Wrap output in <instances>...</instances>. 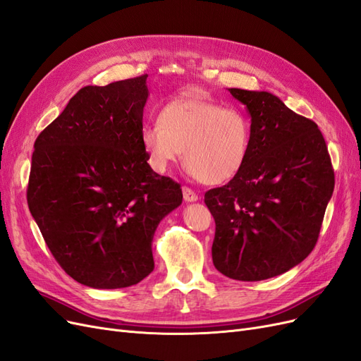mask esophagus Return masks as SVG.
I'll return each instance as SVG.
<instances>
[{"label":"esophagus","instance_id":"esophagus-1","mask_svg":"<svg viewBox=\"0 0 361 361\" xmlns=\"http://www.w3.org/2000/svg\"><path fill=\"white\" fill-rule=\"evenodd\" d=\"M182 192H183V200L185 202H197L199 200V195L195 194L191 188L188 187H183L182 188Z\"/></svg>","mask_w":361,"mask_h":361}]
</instances>
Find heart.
I'll return each mask as SVG.
<instances>
[{"mask_svg": "<svg viewBox=\"0 0 361 361\" xmlns=\"http://www.w3.org/2000/svg\"><path fill=\"white\" fill-rule=\"evenodd\" d=\"M140 141L157 173H166L183 155L190 174L203 183L221 185L243 170L251 128L248 118L235 108L182 96L161 108L158 123L143 125Z\"/></svg>", "mask_w": 361, "mask_h": 361, "instance_id": "obj_1", "label": "heart"}]
</instances>
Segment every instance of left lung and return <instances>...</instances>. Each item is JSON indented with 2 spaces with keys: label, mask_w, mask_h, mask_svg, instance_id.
<instances>
[{
  "label": "left lung",
  "mask_w": 361,
  "mask_h": 361,
  "mask_svg": "<svg viewBox=\"0 0 361 361\" xmlns=\"http://www.w3.org/2000/svg\"><path fill=\"white\" fill-rule=\"evenodd\" d=\"M228 92L247 106L251 143L243 170L204 194L215 220L212 260L228 279L259 281L310 255L333 195L334 170L313 120L272 93Z\"/></svg>",
  "instance_id": "8db88e82"
}]
</instances>
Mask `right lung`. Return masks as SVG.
<instances>
[{
    "instance_id": "right-lung-1",
    "label": "right lung",
    "mask_w": 361,
    "mask_h": 361,
    "mask_svg": "<svg viewBox=\"0 0 361 361\" xmlns=\"http://www.w3.org/2000/svg\"><path fill=\"white\" fill-rule=\"evenodd\" d=\"M146 80L82 87L31 157L30 212L59 265L94 289L146 279L157 227L182 203L180 185L152 170L141 146Z\"/></svg>"
}]
</instances>
